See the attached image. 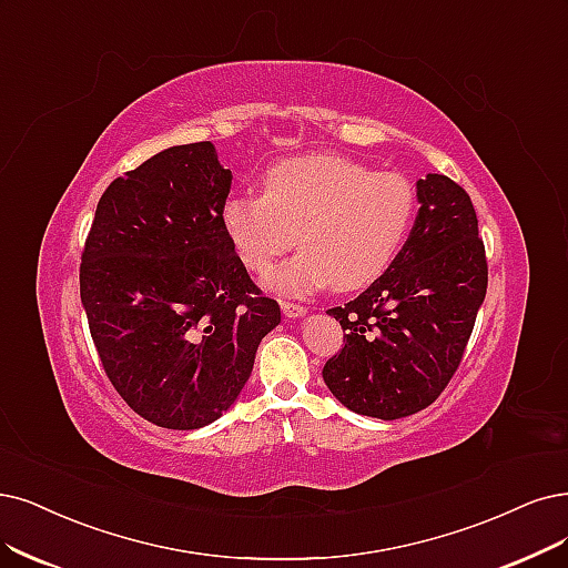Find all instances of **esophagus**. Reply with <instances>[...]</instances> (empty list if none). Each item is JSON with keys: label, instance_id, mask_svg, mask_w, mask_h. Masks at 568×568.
Listing matches in <instances>:
<instances>
[{"label": "esophagus", "instance_id": "1", "mask_svg": "<svg viewBox=\"0 0 568 568\" xmlns=\"http://www.w3.org/2000/svg\"><path fill=\"white\" fill-rule=\"evenodd\" d=\"M281 308L285 313V318H302V316H306V306L295 304V302H281Z\"/></svg>", "mask_w": 568, "mask_h": 568}]
</instances>
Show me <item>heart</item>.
I'll list each match as a JSON object with an SVG mask.
<instances>
[{"instance_id":"b5f03b06","label":"heart","mask_w":568,"mask_h":568,"mask_svg":"<svg viewBox=\"0 0 568 568\" xmlns=\"http://www.w3.org/2000/svg\"><path fill=\"white\" fill-rule=\"evenodd\" d=\"M414 207L407 178L321 154L271 165L262 196H231L222 224L241 262L257 273L300 240L303 250L268 271L266 285L308 295L329 283L355 290L379 278L407 236Z\"/></svg>"}]
</instances>
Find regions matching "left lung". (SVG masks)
Wrapping results in <instances>:
<instances>
[{
	"label": "left lung",
	"instance_id": "1",
	"mask_svg": "<svg viewBox=\"0 0 568 568\" xmlns=\"http://www.w3.org/2000/svg\"><path fill=\"white\" fill-rule=\"evenodd\" d=\"M416 199L422 207L390 266L363 295L327 311L346 329L323 367L327 388L351 412L384 422L437 400L487 295L485 243L466 189L428 173Z\"/></svg>",
	"mask_w": 568,
	"mask_h": 568
}]
</instances>
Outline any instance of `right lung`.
Wrapping results in <instances>:
<instances>
[{"label": "right lung", "mask_w": 568, "mask_h": 568, "mask_svg": "<svg viewBox=\"0 0 568 568\" xmlns=\"http://www.w3.org/2000/svg\"><path fill=\"white\" fill-rule=\"evenodd\" d=\"M229 189L213 142L168 146L104 189L83 245L81 304L104 374L161 428L220 418L281 323L224 231Z\"/></svg>", "instance_id": "1"}]
</instances>
